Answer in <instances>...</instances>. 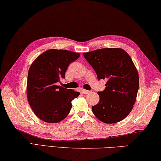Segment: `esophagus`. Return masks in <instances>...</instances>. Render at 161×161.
Masks as SVG:
<instances>
[{
  "instance_id": "34e87169",
  "label": "esophagus",
  "mask_w": 161,
  "mask_h": 161,
  "mask_svg": "<svg viewBox=\"0 0 161 161\" xmlns=\"http://www.w3.org/2000/svg\"><path fill=\"white\" fill-rule=\"evenodd\" d=\"M91 92L90 91H87L85 89H82L81 90V93H83V94H87V93H89Z\"/></svg>"
}]
</instances>
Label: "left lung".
Returning <instances> with one entry per match:
<instances>
[{"instance_id": "1", "label": "left lung", "mask_w": 161, "mask_h": 161, "mask_svg": "<svg viewBox=\"0 0 161 161\" xmlns=\"http://www.w3.org/2000/svg\"><path fill=\"white\" fill-rule=\"evenodd\" d=\"M98 80H106L103 92H98V103L92 107L99 120L106 124L120 122L129 115L136 100L139 80L135 65L120 48H107L84 53Z\"/></svg>"}]
</instances>
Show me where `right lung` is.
<instances>
[{"label": "right lung", "instance_id": "add662e5", "mask_svg": "<svg viewBox=\"0 0 161 161\" xmlns=\"http://www.w3.org/2000/svg\"><path fill=\"white\" fill-rule=\"evenodd\" d=\"M79 53L50 49L39 55L28 72L27 95L35 115L48 123L63 120L70 112L72 101L80 92L56 85Z\"/></svg>", "mask_w": 161, "mask_h": 161}]
</instances>
